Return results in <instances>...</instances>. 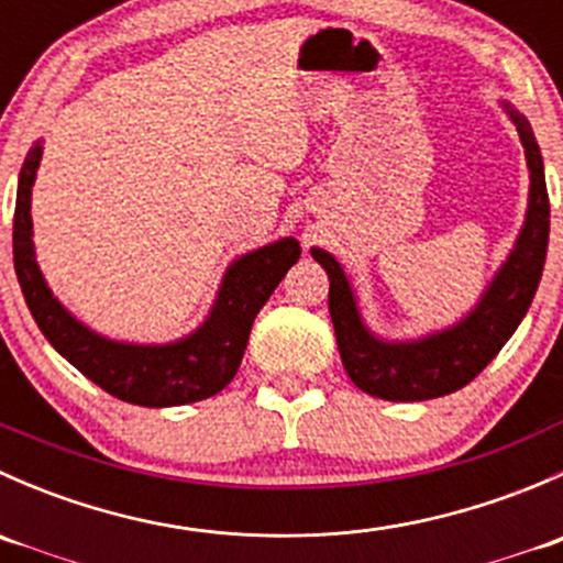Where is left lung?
Wrapping results in <instances>:
<instances>
[{"label":"left lung","mask_w":563,"mask_h":563,"mask_svg":"<svg viewBox=\"0 0 563 563\" xmlns=\"http://www.w3.org/2000/svg\"><path fill=\"white\" fill-rule=\"evenodd\" d=\"M518 124L526 161L531 168L526 225L507 264L490 283L471 316L446 332L430 334L417 343H384L362 323L354 294L338 261L313 247V258L329 275V316L334 323L340 360L345 373L362 391L384 400H430L450 395L474 382L504 349L518 323L531 308L539 277L544 269L550 234V201L544 185V166L531 124L518 111L504 106Z\"/></svg>","instance_id":"obj_1"}]
</instances>
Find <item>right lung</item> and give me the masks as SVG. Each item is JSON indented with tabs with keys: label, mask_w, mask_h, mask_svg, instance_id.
I'll return each instance as SVG.
<instances>
[{
	"label": "right lung",
	"mask_w": 563,
	"mask_h": 563,
	"mask_svg": "<svg viewBox=\"0 0 563 563\" xmlns=\"http://www.w3.org/2000/svg\"><path fill=\"white\" fill-rule=\"evenodd\" d=\"M40 144L32 146L19 176L13 218V264L32 318L48 343L108 395L146 408L185 406L229 387L247 349L250 327L266 299L299 261L297 240H280L242 255L225 272L212 316L198 332L172 345H128L100 338L67 313L45 286L32 247V185Z\"/></svg>",
	"instance_id": "obj_1"
}]
</instances>
